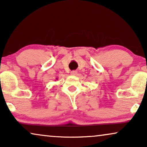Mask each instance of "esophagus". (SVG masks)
<instances>
[{
  "label": "esophagus",
  "mask_w": 147,
  "mask_h": 147,
  "mask_svg": "<svg viewBox=\"0 0 147 147\" xmlns=\"http://www.w3.org/2000/svg\"><path fill=\"white\" fill-rule=\"evenodd\" d=\"M77 74H78V71H76V70H73V71H71V74H72V75L76 76V75H77Z\"/></svg>",
  "instance_id": "obj_1"
}]
</instances>
